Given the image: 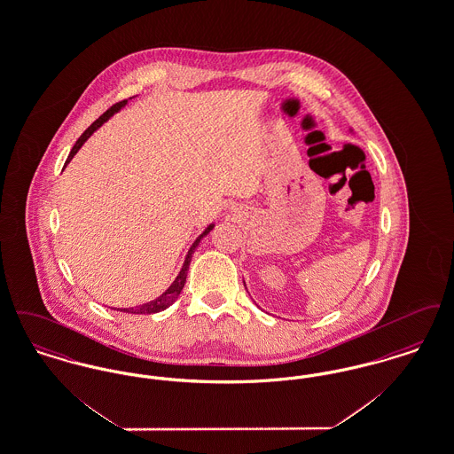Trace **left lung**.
I'll use <instances>...</instances> for the list:
<instances>
[{
  "mask_svg": "<svg viewBox=\"0 0 454 454\" xmlns=\"http://www.w3.org/2000/svg\"><path fill=\"white\" fill-rule=\"evenodd\" d=\"M243 284H245V281H243Z\"/></svg>",
  "mask_w": 454,
  "mask_h": 454,
  "instance_id": "8db88e82",
  "label": "left lung"
}]
</instances>
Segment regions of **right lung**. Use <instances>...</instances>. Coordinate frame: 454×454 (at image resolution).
Instances as JSON below:
<instances>
[{"mask_svg": "<svg viewBox=\"0 0 454 454\" xmlns=\"http://www.w3.org/2000/svg\"><path fill=\"white\" fill-rule=\"evenodd\" d=\"M126 104H128V100H122V102H119V104H115V106H112V107L108 108L107 112L104 114V115H100L90 128H88L80 137H78V141H76V145L73 146V150L69 153V156H67V160H66V165L73 160V156L76 154V153L80 152V148L85 145V141H87L88 137L95 132V130L98 129L104 122H107L108 119L114 115V114H117L119 110L122 107H126ZM65 165V167H66ZM215 228V223H211L199 237L195 238L194 243H192V247L189 248V252H187V255H185V260H184V265H182V269H180V272H178V276L175 278V281L170 284V287L161 294V296H158L156 300H153V301L145 302V304H139V306H134V308H115L117 311H124V313H130V315H152V313H158V311H163V309H167L170 304L175 302V300L178 298V294L182 293V289H184V286H185V279H187V272H189V265H191V260H192V255H194L195 248L199 247V243H200V239L206 237L211 230Z\"/></svg>", "mask_w": 454, "mask_h": 454, "instance_id": "obj_1", "label": "right lung"}]
</instances>
